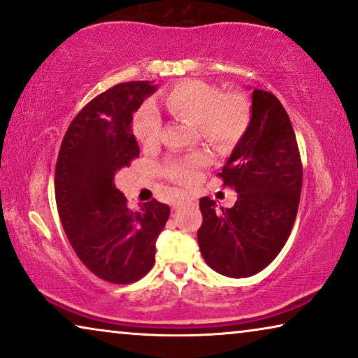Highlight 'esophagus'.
Returning <instances> with one entry per match:
<instances>
[{
  "instance_id": "34e87169",
  "label": "esophagus",
  "mask_w": 358,
  "mask_h": 358,
  "mask_svg": "<svg viewBox=\"0 0 358 358\" xmlns=\"http://www.w3.org/2000/svg\"><path fill=\"white\" fill-rule=\"evenodd\" d=\"M184 205H195V200H192V199H182V200H179V202L174 203V208H180V207H184Z\"/></svg>"
}]
</instances>
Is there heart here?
<instances>
[{
	"label": "heart",
	"mask_w": 358,
	"mask_h": 358,
	"mask_svg": "<svg viewBox=\"0 0 358 358\" xmlns=\"http://www.w3.org/2000/svg\"><path fill=\"white\" fill-rule=\"evenodd\" d=\"M171 114L182 117L197 125L199 134L218 150L238 145L251 124V106L241 92H222L220 87L197 80H185L171 87L163 97ZM131 130L145 146L158 143L161 115L153 104L141 106L134 117ZM208 155H189L187 158L171 159L163 168L164 174L179 184H192L199 169L208 164Z\"/></svg>",
	"instance_id": "1"
}]
</instances>
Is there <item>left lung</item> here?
<instances>
[{
	"label": "left lung",
	"mask_w": 358,
	"mask_h": 358,
	"mask_svg": "<svg viewBox=\"0 0 358 358\" xmlns=\"http://www.w3.org/2000/svg\"><path fill=\"white\" fill-rule=\"evenodd\" d=\"M218 176L236 190L238 200L218 210L215 200L200 199V252L222 275L251 277L285 246L303 184L295 131L272 92L252 91L251 124Z\"/></svg>",
	"instance_id": "left-lung-1"
}]
</instances>
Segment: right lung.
<instances>
[{
	"label": "right lung",
	"mask_w": 358,
	"mask_h": 358,
	"mask_svg": "<svg viewBox=\"0 0 358 358\" xmlns=\"http://www.w3.org/2000/svg\"><path fill=\"white\" fill-rule=\"evenodd\" d=\"M150 81L112 86L83 107L63 136L55 168V199L63 229L80 261L102 280L134 283L151 271L156 239L169 218L158 200L127 207L114 184L138 158L134 112L153 94Z\"/></svg>",
	"instance_id": "1"
}]
</instances>
